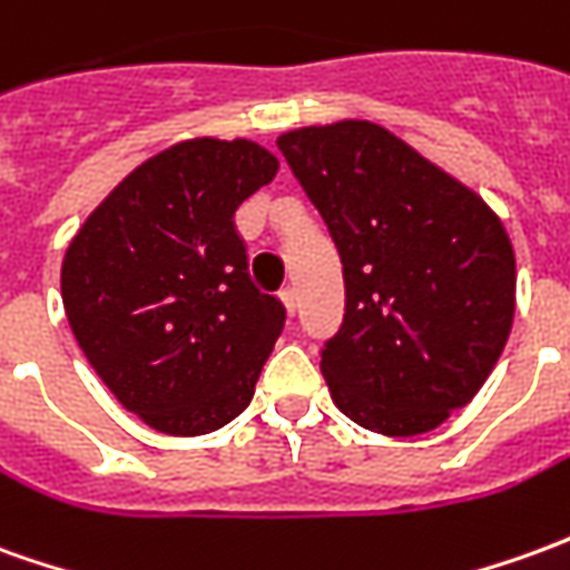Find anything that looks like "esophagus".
I'll return each instance as SVG.
<instances>
[{
    "label": "esophagus",
    "mask_w": 570,
    "mask_h": 570,
    "mask_svg": "<svg viewBox=\"0 0 570 570\" xmlns=\"http://www.w3.org/2000/svg\"><path fill=\"white\" fill-rule=\"evenodd\" d=\"M281 302H284L286 314H296V312H298V293H296V286H284V289H281Z\"/></svg>",
    "instance_id": "obj_1"
}]
</instances>
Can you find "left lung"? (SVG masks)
Listing matches in <instances>:
<instances>
[{"mask_svg": "<svg viewBox=\"0 0 570 570\" xmlns=\"http://www.w3.org/2000/svg\"><path fill=\"white\" fill-rule=\"evenodd\" d=\"M281 154L340 246L345 317L321 354L333 404L413 438L479 395L515 317V249L475 190L370 119L302 126Z\"/></svg>", "mask_w": 570, "mask_h": 570, "instance_id": "8db88e82", "label": "left lung"}]
</instances>
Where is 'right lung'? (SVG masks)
I'll return each instance as SVG.
<instances>
[{
	"label": "right lung",
	"instance_id": "1",
	"mask_svg": "<svg viewBox=\"0 0 570 570\" xmlns=\"http://www.w3.org/2000/svg\"><path fill=\"white\" fill-rule=\"evenodd\" d=\"M281 163L249 138H188L135 166L63 253L70 330L119 404L163 435L240 416L284 330L246 274L237 206Z\"/></svg>",
	"mask_w": 570,
	"mask_h": 570
}]
</instances>
